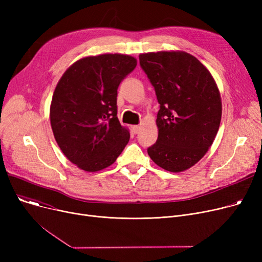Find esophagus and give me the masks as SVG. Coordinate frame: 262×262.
<instances>
[{
  "instance_id": "34e87169",
  "label": "esophagus",
  "mask_w": 262,
  "mask_h": 262,
  "mask_svg": "<svg viewBox=\"0 0 262 262\" xmlns=\"http://www.w3.org/2000/svg\"><path fill=\"white\" fill-rule=\"evenodd\" d=\"M132 130H133L134 134H138L139 130H140V126L139 125H134V126H132Z\"/></svg>"
}]
</instances>
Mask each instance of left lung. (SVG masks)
<instances>
[{"instance_id":"8db88e82","label":"left lung","mask_w":262,"mask_h":262,"mask_svg":"<svg viewBox=\"0 0 262 262\" xmlns=\"http://www.w3.org/2000/svg\"><path fill=\"white\" fill-rule=\"evenodd\" d=\"M160 109L158 138L147 154L160 168L178 173L199 162L211 146L222 117V102L211 73L183 51L139 55Z\"/></svg>"}]
</instances>
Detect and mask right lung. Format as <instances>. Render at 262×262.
<instances>
[{"label":"right lung","mask_w":262,"mask_h":262,"mask_svg":"<svg viewBox=\"0 0 262 262\" xmlns=\"http://www.w3.org/2000/svg\"><path fill=\"white\" fill-rule=\"evenodd\" d=\"M137 66L129 55L84 57L67 69L53 93L52 130L72 163L86 172L101 171L117 160L129 130L117 117L120 82Z\"/></svg>","instance_id":"obj_1"}]
</instances>
